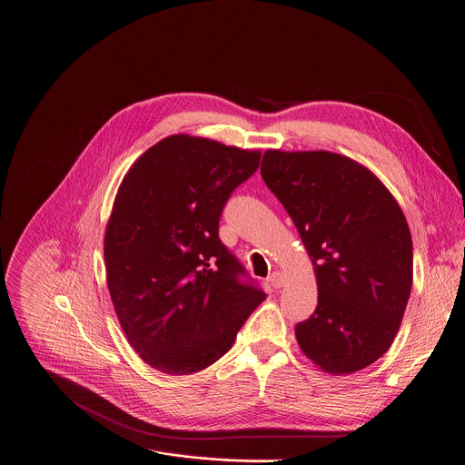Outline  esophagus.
I'll return each instance as SVG.
<instances>
[{
    "instance_id": "esophagus-1",
    "label": "esophagus",
    "mask_w": 465,
    "mask_h": 465,
    "mask_svg": "<svg viewBox=\"0 0 465 465\" xmlns=\"http://www.w3.org/2000/svg\"><path fill=\"white\" fill-rule=\"evenodd\" d=\"M270 282H272V286L273 288H281L282 284H284V275L281 273V272H273L272 275H270V279H268Z\"/></svg>"
}]
</instances>
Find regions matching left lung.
Masks as SVG:
<instances>
[{"label": "left lung", "mask_w": 465, "mask_h": 465, "mask_svg": "<svg viewBox=\"0 0 465 465\" xmlns=\"http://www.w3.org/2000/svg\"><path fill=\"white\" fill-rule=\"evenodd\" d=\"M261 175L316 272V312L295 325L301 351L336 376L372 365L389 351L412 286L400 204L369 168L331 151L266 149Z\"/></svg>", "instance_id": "1"}]
</instances>
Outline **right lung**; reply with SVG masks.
I'll list each match as a JSON object with an SVG mask.
<instances>
[{
  "mask_svg": "<svg viewBox=\"0 0 465 465\" xmlns=\"http://www.w3.org/2000/svg\"><path fill=\"white\" fill-rule=\"evenodd\" d=\"M259 159L172 134L125 173L105 226V279L129 345L153 369L186 376L210 367L264 301L239 281L244 268L219 239L223 208Z\"/></svg>",
  "mask_w": 465,
  "mask_h": 465,
  "instance_id": "add662e5",
  "label": "right lung"
}]
</instances>
